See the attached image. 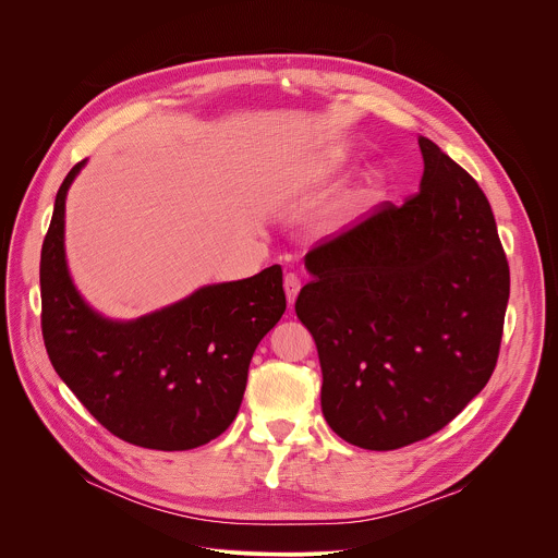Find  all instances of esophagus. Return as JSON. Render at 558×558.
I'll list each match as a JSON object with an SVG mask.
<instances>
[{"label": "esophagus", "mask_w": 558, "mask_h": 558, "mask_svg": "<svg viewBox=\"0 0 558 558\" xmlns=\"http://www.w3.org/2000/svg\"><path fill=\"white\" fill-rule=\"evenodd\" d=\"M300 278L295 276V274H287L284 276V293H287V302L289 304H293L295 302V298H298V293H300Z\"/></svg>", "instance_id": "34e87169"}]
</instances>
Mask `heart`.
<instances>
[{"label": "heart", "instance_id": "1", "mask_svg": "<svg viewBox=\"0 0 558 558\" xmlns=\"http://www.w3.org/2000/svg\"><path fill=\"white\" fill-rule=\"evenodd\" d=\"M347 166V156L342 151H331L327 156L315 158V161H308L306 166L300 168V172L295 174V183H327L331 179H336ZM381 192V183L379 179H368V183L351 196L349 205H357V203H366L377 198Z\"/></svg>", "mask_w": 558, "mask_h": 558}]
</instances>
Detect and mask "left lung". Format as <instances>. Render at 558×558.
<instances>
[{
    "mask_svg": "<svg viewBox=\"0 0 558 558\" xmlns=\"http://www.w3.org/2000/svg\"><path fill=\"white\" fill-rule=\"evenodd\" d=\"M422 187L402 207L306 254L295 300L323 368L336 435L395 450L452 422L488 384L501 347L510 269L476 181L420 136Z\"/></svg>",
    "mask_w": 558,
    "mask_h": 558,
    "instance_id": "8db88e82",
    "label": "left lung"
}]
</instances>
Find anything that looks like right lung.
<instances>
[{
  "label": "right lung",
  "mask_w": 558,
  "mask_h": 558,
  "mask_svg": "<svg viewBox=\"0 0 558 558\" xmlns=\"http://www.w3.org/2000/svg\"><path fill=\"white\" fill-rule=\"evenodd\" d=\"M86 161L63 179L44 238L41 333L57 375L119 439L151 450L198 448L241 409L258 342L287 308L280 265L207 284L161 311L114 323L93 311L65 265V194Z\"/></svg>",
  "instance_id": "add662e5"
}]
</instances>
